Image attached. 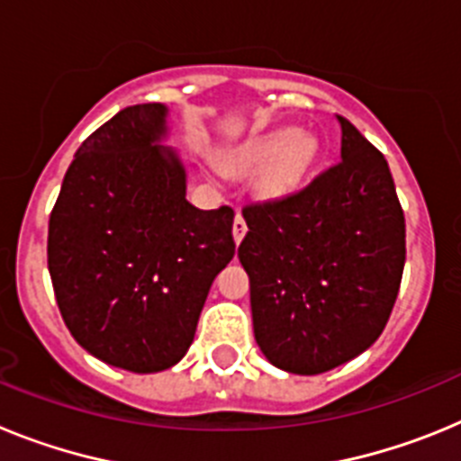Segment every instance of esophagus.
Listing matches in <instances>:
<instances>
[{"label": "esophagus", "instance_id": "34e87169", "mask_svg": "<svg viewBox=\"0 0 461 461\" xmlns=\"http://www.w3.org/2000/svg\"><path fill=\"white\" fill-rule=\"evenodd\" d=\"M244 235H247V223H244V219H242V214H235V221H233V240H235V244H240L242 242V238Z\"/></svg>", "mask_w": 461, "mask_h": 461}]
</instances>
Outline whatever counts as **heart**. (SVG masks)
Segmentation results:
<instances>
[{
  "instance_id": "obj_1",
  "label": "heart",
  "mask_w": 461,
  "mask_h": 461,
  "mask_svg": "<svg viewBox=\"0 0 461 461\" xmlns=\"http://www.w3.org/2000/svg\"><path fill=\"white\" fill-rule=\"evenodd\" d=\"M319 138L293 126H276L251 133L226 149V168L251 175L258 198L270 203L288 201L307 186L312 170L319 164Z\"/></svg>"
}]
</instances>
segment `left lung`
I'll return each mask as SVG.
<instances>
[{
    "label": "left lung",
    "mask_w": 461,
    "mask_h": 461,
    "mask_svg": "<svg viewBox=\"0 0 461 461\" xmlns=\"http://www.w3.org/2000/svg\"><path fill=\"white\" fill-rule=\"evenodd\" d=\"M341 161L288 201L242 210L238 256L251 319L275 367L313 376L381 337L406 260L404 212L388 161L348 120Z\"/></svg>",
    "instance_id": "8db88e82"
}]
</instances>
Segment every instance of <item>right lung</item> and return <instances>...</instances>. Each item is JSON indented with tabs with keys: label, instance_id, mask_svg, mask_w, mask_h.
Returning a JSON list of instances; mask_svg holds the SVG:
<instances>
[{
	"label": "right lung",
	"instance_id": "1",
	"mask_svg": "<svg viewBox=\"0 0 461 461\" xmlns=\"http://www.w3.org/2000/svg\"><path fill=\"white\" fill-rule=\"evenodd\" d=\"M168 108L138 104L99 126L64 175L48 226V270L73 339L136 374L189 351L212 281L233 260L230 207L186 201Z\"/></svg>",
	"mask_w": 461,
	"mask_h": 461
}]
</instances>
